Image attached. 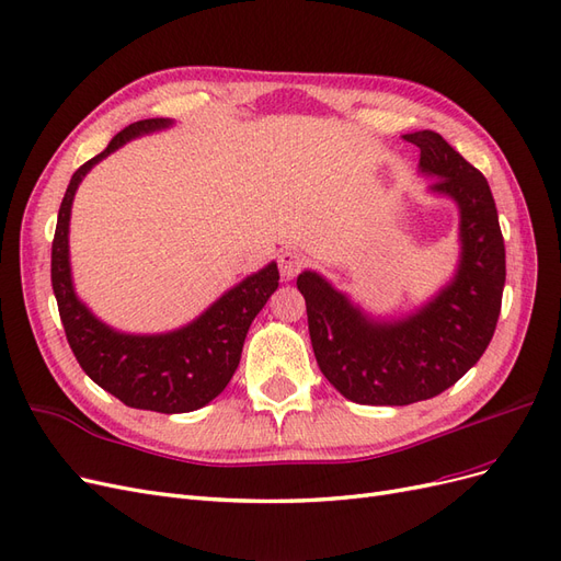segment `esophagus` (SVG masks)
Masks as SVG:
<instances>
[{"label": "esophagus", "instance_id": "obj_1", "mask_svg": "<svg viewBox=\"0 0 561 561\" xmlns=\"http://www.w3.org/2000/svg\"><path fill=\"white\" fill-rule=\"evenodd\" d=\"M307 264V257L299 250H285L278 257V266H280V276L285 280H293L299 271Z\"/></svg>", "mask_w": 561, "mask_h": 561}]
</instances>
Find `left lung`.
I'll list each match as a JSON object with an SVG mask.
<instances>
[{"instance_id": "obj_1", "label": "left lung", "mask_w": 561, "mask_h": 561, "mask_svg": "<svg viewBox=\"0 0 561 561\" xmlns=\"http://www.w3.org/2000/svg\"><path fill=\"white\" fill-rule=\"evenodd\" d=\"M404 140L421 149V173L437 178L431 192L461 208L463 252L454 280L410 318L377 322L313 271L297 278L320 371L360 404L400 407L439 396L482 358L501 313L505 245L484 175L439 133L419 130Z\"/></svg>"}]
</instances>
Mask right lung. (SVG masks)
<instances>
[{
	"label": "right lung",
	"instance_id": "add662e5",
	"mask_svg": "<svg viewBox=\"0 0 561 561\" xmlns=\"http://www.w3.org/2000/svg\"><path fill=\"white\" fill-rule=\"evenodd\" d=\"M165 126H171L168 118H142L126 126L114 135L105 151H100L72 175L60 203L54 245H50V283H54L67 344L81 369L100 388L135 410L182 414L208 404L227 388L241 363L250 322L276 293L280 276L278 266L271 262L260 274L245 278L225 297H219L192 325L157 336L118 334L103 325L77 299L70 278L67 229H70L72 198L79 182L100 159L130 138Z\"/></svg>",
	"mask_w": 561,
	"mask_h": 561
}]
</instances>
